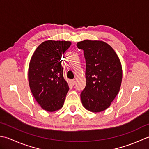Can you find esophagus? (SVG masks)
Masks as SVG:
<instances>
[{"label":"esophagus","instance_id":"34e87169","mask_svg":"<svg viewBox=\"0 0 149 149\" xmlns=\"http://www.w3.org/2000/svg\"><path fill=\"white\" fill-rule=\"evenodd\" d=\"M71 84H72V85H75L76 84V80H71Z\"/></svg>","mask_w":149,"mask_h":149}]
</instances>
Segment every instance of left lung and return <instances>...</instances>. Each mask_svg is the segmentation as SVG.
I'll use <instances>...</instances> for the list:
<instances>
[{"label": "left lung", "mask_w": 149, "mask_h": 149, "mask_svg": "<svg viewBox=\"0 0 149 149\" xmlns=\"http://www.w3.org/2000/svg\"><path fill=\"white\" fill-rule=\"evenodd\" d=\"M77 45L84 50L86 63V86L80 94L81 103L89 111H104L120 91L122 68L119 58L104 42L86 40Z\"/></svg>", "instance_id": "1"}]
</instances>
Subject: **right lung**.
<instances>
[{
	"mask_svg": "<svg viewBox=\"0 0 149 149\" xmlns=\"http://www.w3.org/2000/svg\"><path fill=\"white\" fill-rule=\"evenodd\" d=\"M71 44L69 41H45L36 48L30 61L28 79L31 91L38 104L47 111L62 108L69 91L60 60Z\"/></svg>",
	"mask_w": 149,
	"mask_h": 149,
	"instance_id": "obj_1",
	"label": "right lung"
}]
</instances>
